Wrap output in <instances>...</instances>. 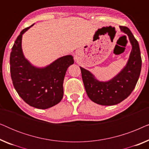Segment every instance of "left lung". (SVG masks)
<instances>
[{
  "label": "left lung",
  "instance_id": "1",
  "mask_svg": "<svg viewBox=\"0 0 149 149\" xmlns=\"http://www.w3.org/2000/svg\"><path fill=\"white\" fill-rule=\"evenodd\" d=\"M119 27L129 36L132 45L129 60L121 72L111 81L100 82L90 72L80 67L87 95L93 102L100 105L117 104L127 98L135 88L141 71L142 58L139 44L129 28L123 26Z\"/></svg>",
  "mask_w": 149,
  "mask_h": 149
}]
</instances>
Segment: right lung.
I'll return each instance as SVG.
<instances>
[{
  "instance_id": "add662e5",
  "label": "right lung",
  "mask_w": 149,
  "mask_h": 149,
  "mask_svg": "<svg viewBox=\"0 0 149 149\" xmlns=\"http://www.w3.org/2000/svg\"><path fill=\"white\" fill-rule=\"evenodd\" d=\"M29 28L20 32L11 49V77L15 90L25 102L36 109H46L62 100L64 76L74 60L70 55L58 59L46 68L32 66L24 58L22 49V34Z\"/></svg>"
}]
</instances>
